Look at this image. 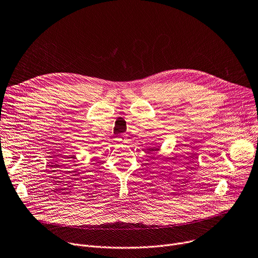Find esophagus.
Wrapping results in <instances>:
<instances>
[{"instance_id": "34e87169", "label": "esophagus", "mask_w": 258, "mask_h": 258, "mask_svg": "<svg viewBox=\"0 0 258 258\" xmlns=\"http://www.w3.org/2000/svg\"><path fill=\"white\" fill-rule=\"evenodd\" d=\"M116 140H117V142H119V143H125V142H127V135L123 134V135H121V136H119Z\"/></svg>"}]
</instances>
